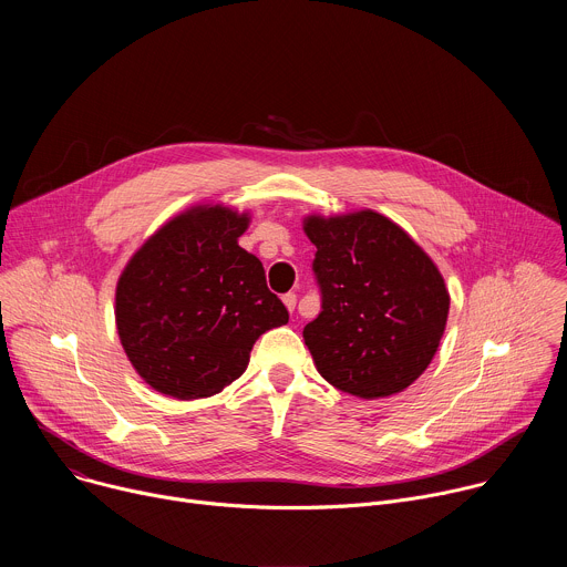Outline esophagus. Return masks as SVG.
I'll use <instances>...</instances> for the list:
<instances>
[{
    "mask_svg": "<svg viewBox=\"0 0 567 567\" xmlns=\"http://www.w3.org/2000/svg\"><path fill=\"white\" fill-rule=\"evenodd\" d=\"M282 302H285V307H287L289 311H293V309H296V293H291V291L285 293V296H282Z\"/></svg>",
    "mask_w": 567,
    "mask_h": 567,
    "instance_id": "obj_1",
    "label": "esophagus"
}]
</instances>
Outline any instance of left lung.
<instances>
[{"instance_id": "left-lung-1", "label": "left lung", "mask_w": 567, "mask_h": 567, "mask_svg": "<svg viewBox=\"0 0 567 567\" xmlns=\"http://www.w3.org/2000/svg\"><path fill=\"white\" fill-rule=\"evenodd\" d=\"M320 313L302 330L316 370L361 399L406 390L433 361L449 289L417 241L374 210L305 217Z\"/></svg>"}]
</instances>
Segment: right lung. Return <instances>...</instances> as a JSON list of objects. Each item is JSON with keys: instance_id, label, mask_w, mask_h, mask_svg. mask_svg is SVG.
<instances>
[{"instance_id": "obj_1", "label": "right lung", "mask_w": 567, "mask_h": 567, "mask_svg": "<svg viewBox=\"0 0 567 567\" xmlns=\"http://www.w3.org/2000/svg\"><path fill=\"white\" fill-rule=\"evenodd\" d=\"M249 215L193 206L161 226L116 285L121 346L156 392L202 399L249 365L258 337L287 326L262 262L237 245Z\"/></svg>"}]
</instances>
